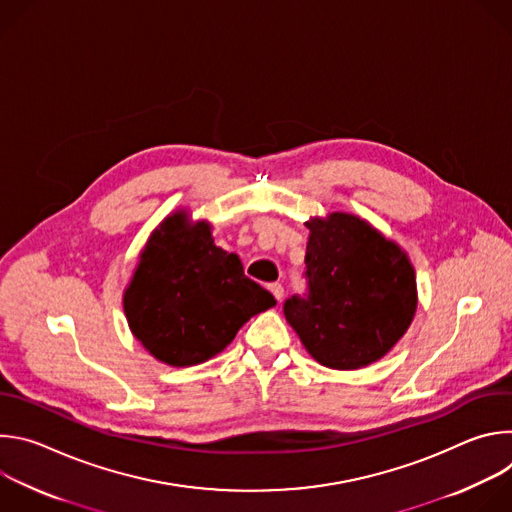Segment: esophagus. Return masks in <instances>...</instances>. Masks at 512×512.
Returning <instances> with one entry per match:
<instances>
[{
	"label": "esophagus",
	"mask_w": 512,
	"mask_h": 512,
	"mask_svg": "<svg viewBox=\"0 0 512 512\" xmlns=\"http://www.w3.org/2000/svg\"><path fill=\"white\" fill-rule=\"evenodd\" d=\"M269 291H271L273 298H275L277 302H281V298H283V285H281V283H271V285H269Z\"/></svg>",
	"instance_id": "1"
}]
</instances>
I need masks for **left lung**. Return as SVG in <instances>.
I'll use <instances>...</instances> for the list:
<instances>
[{
  "instance_id": "left-lung-1",
  "label": "left lung",
  "mask_w": 512,
  "mask_h": 512,
  "mask_svg": "<svg viewBox=\"0 0 512 512\" xmlns=\"http://www.w3.org/2000/svg\"><path fill=\"white\" fill-rule=\"evenodd\" d=\"M306 227L308 294L285 300V320L324 367H367L415 316V269L397 243L354 214L316 216Z\"/></svg>"
}]
</instances>
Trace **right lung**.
<instances>
[{"instance_id": "right-lung-1", "label": "right lung", "mask_w": 512, "mask_h": 512, "mask_svg": "<svg viewBox=\"0 0 512 512\" xmlns=\"http://www.w3.org/2000/svg\"><path fill=\"white\" fill-rule=\"evenodd\" d=\"M275 298L212 241L206 221L178 210L152 233L123 294L133 336L170 367L200 364L233 342Z\"/></svg>"}]
</instances>
